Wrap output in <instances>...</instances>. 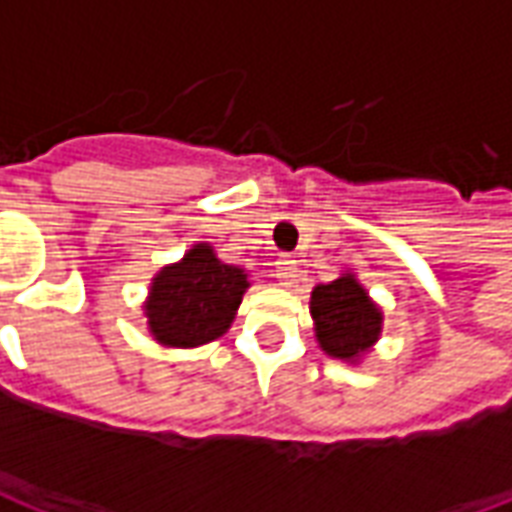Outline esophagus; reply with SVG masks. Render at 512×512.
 I'll return each mask as SVG.
<instances>
[{"mask_svg": "<svg viewBox=\"0 0 512 512\" xmlns=\"http://www.w3.org/2000/svg\"><path fill=\"white\" fill-rule=\"evenodd\" d=\"M296 277H299V268H296V260H290V257H282V260H277V279H279V285H285V288H290V285L296 282Z\"/></svg>", "mask_w": 512, "mask_h": 512, "instance_id": "1", "label": "esophagus"}]
</instances>
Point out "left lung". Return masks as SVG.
<instances>
[{
    "label": "left lung",
    "instance_id": "obj_1",
    "mask_svg": "<svg viewBox=\"0 0 512 512\" xmlns=\"http://www.w3.org/2000/svg\"><path fill=\"white\" fill-rule=\"evenodd\" d=\"M318 343L334 359H356L381 334V312L351 274L318 285L310 301Z\"/></svg>",
    "mask_w": 512,
    "mask_h": 512
}]
</instances>
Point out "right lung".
Listing matches in <instances>:
<instances>
[{
  "instance_id": "obj_1",
  "label": "right lung",
  "mask_w": 512,
  "mask_h": 512,
  "mask_svg": "<svg viewBox=\"0 0 512 512\" xmlns=\"http://www.w3.org/2000/svg\"><path fill=\"white\" fill-rule=\"evenodd\" d=\"M246 288L241 268L222 263L208 244H197L153 279L147 326L158 343L175 348L211 343L230 329Z\"/></svg>"
}]
</instances>
